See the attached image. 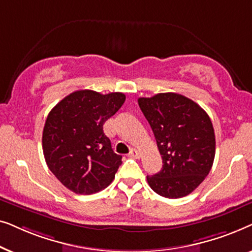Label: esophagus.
<instances>
[{"label": "esophagus", "mask_w": 252, "mask_h": 252, "mask_svg": "<svg viewBox=\"0 0 252 252\" xmlns=\"http://www.w3.org/2000/svg\"><path fill=\"white\" fill-rule=\"evenodd\" d=\"M128 157H130V158H139L140 157L139 151H137L136 149H132V150H130V153L128 154Z\"/></svg>", "instance_id": "esophagus-1"}]
</instances>
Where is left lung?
<instances>
[{"label":"left lung","instance_id":"1","mask_svg":"<svg viewBox=\"0 0 252 252\" xmlns=\"http://www.w3.org/2000/svg\"><path fill=\"white\" fill-rule=\"evenodd\" d=\"M137 102L163 159L158 173L147 175L148 184L166 198L189 195L206 178L215 159L211 119L197 103L177 93H160Z\"/></svg>","mask_w":252,"mask_h":252}]
</instances>
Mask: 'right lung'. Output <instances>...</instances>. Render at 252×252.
<instances>
[{
  "label": "right lung",
  "instance_id": "obj_1",
  "mask_svg": "<svg viewBox=\"0 0 252 252\" xmlns=\"http://www.w3.org/2000/svg\"><path fill=\"white\" fill-rule=\"evenodd\" d=\"M123 93L77 91L54 106L42 134L46 163L75 194L91 195L108 187L122 165L103 125L125 102Z\"/></svg>",
  "mask_w": 252,
  "mask_h": 252
}]
</instances>
